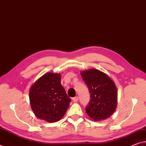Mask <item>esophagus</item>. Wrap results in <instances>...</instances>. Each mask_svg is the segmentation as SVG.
Segmentation results:
<instances>
[{
    "label": "esophagus",
    "instance_id": "1",
    "mask_svg": "<svg viewBox=\"0 0 146 146\" xmlns=\"http://www.w3.org/2000/svg\"><path fill=\"white\" fill-rule=\"evenodd\" d=\"M78 99H79L78 97H75L72 98V100L74 102H77L78 101Z\"/></svg>",
    "mask_w": 146,
    "mask_h": 146
}]
</instances>
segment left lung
<instances>
[{
	"label": "left lung",
	"mask_w": 146,
	"mask_h": 146,
	"mask_svg": "<svg viewBox=\"0 0 146 146\" xmlns=\"http://www.w3.org/2000/svg\"><path fill=\"white\" fill-rule=\"evenodd\" d=\"M81 75L90 93V101L85 107L87 114L95 121L111 116L117 102V91L114 81L106 74L94 68L82 71Z\"/></svg>",
	"instance_id": "obj_1"
}]
</instances>
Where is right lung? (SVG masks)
Listing matches in <instances>:
<instances>
[{
    "instance_id": "add662e5",
    "label": "right lung",
    "mask_w": 146,
    "mask_h": 146,
    "mask_svg": "<svg viewBox=\"0 0 146 146\" xmlns=\"http://www.w3.org/2000/svg\"><path fill=\"white\" fill-rule=\"evenodd\" d=\"M60 80V74L48 72L30 87V106L39 119L54 123L61 119L67 111L71 100Z\"/></svg>"
}]
</instances>
